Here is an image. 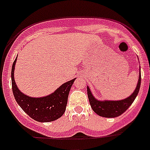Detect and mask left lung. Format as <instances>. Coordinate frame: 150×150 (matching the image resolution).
<instances>
[{
    "mask_svg": "<svg viewBox=\"0 0 150 150\" xmlns=\"http://www.w3.org/2000/svg\"><path fill=\"white\" fill-rule=\"evenodd\" d=\"M141 80H142V76H141L140 70L138 84H137L136 88L135 89L134 92L129 96V97L118 101L98 100L93 96L89 87H87L88 99H89L91 108L96 113L100 116L105 117V118H115V117L119 116L129 108V107L132 105V102L136 98L139 89H140Z\"/></svg>",
    "mask_w": 150,
    "mask_h": 150,
    "instance_id": "1",
    "label": "left lung"
}]
</instances>
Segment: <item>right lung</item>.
<instances>
[{"label": "right lung", "mask_w": 150, "mask_h": 150, "mask_svg": "<svg viewBox=\"0 0 150 150\" xmlns=\"http://www.w3.org/2000/svg\"><path fill=\"white\" fill-rule=\"evenodd\" d=\"M12 68V85L14 96L23 110L31 119L39 122H49L60 118L66 109L69 91L76 78L62 84L50 95L43 97H30L18 88L14 77L15 62Z\"/></svg>", "instance_id": "1"}]
</instances>
